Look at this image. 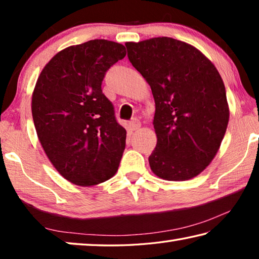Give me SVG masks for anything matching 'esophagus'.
Segmentation results:
<instances>
[{"label": "esophagus", "mask_w": 259, "mask_h": 259, "mask_svg": "<svg viewBox=\"0 0 259 259\" xmlns=\"http://www.w3.org/2000/svg\"><path fill=\"white\" fill-rule=\"evenodd\" d=\"M140 125L142 124H140V121L138 119H133L129 123V128H130V130L135 131V130H138L140 128Z\"/></svg>", "instance_id": "obj_1"}]
</instances>
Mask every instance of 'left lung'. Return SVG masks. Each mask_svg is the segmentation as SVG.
I'll return each mask as SVG.
<instances>
[{"label":"left lung","instance_id":"obj_1","mask_svg":"<svg viewBox=\"0 0 259 259\" xmlns=\"http://www.w3.org/2000/svg\"><path fill=\"white\" fill-rule=\"evenodd\" d=\"M128 58L152 89L156 147L152 171L181 182L201 174L216 156L230 109L221 74L202 52L171 37L126 42Z\"/></svg>","mask_w":259,"mask_h":259}]
</instances>
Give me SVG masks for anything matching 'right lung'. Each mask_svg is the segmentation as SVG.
Here are the masks:
<instances>
[{
	"label": "right lung",
	"mask_w": 259,
	"mask_h": 259,
	"mask_svg": "<svg viewBox=\"0 0 259 259\" xmlns=\"http://www.w3.org/2000/svg\"><path fill=\"white\" fill-rule=\"evenodd\" d=\"M126 55L124 46L91 40L52 57L32 96L38 140L61 176L78 186L104 183L116 174L126 131L103 94L108 68Z\"/></svg>",
	"instance_id": "obj_1"
}]
</instances>
